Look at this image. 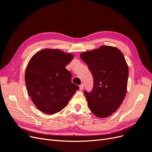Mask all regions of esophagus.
Here are the masks:
<instances>
[{"mask_svg":"<svg viewBox=\"0 0 152 152\" xmlns=\"http://www.w3.org/2000/svg\"><path fill=\"white\" fill-rule=\"evenodd\" d=\"M84 88V84H81L80 86H79V89L80 90H82Z\"/></svg>","mask_w":152,"mask_h":152,"instance_id":"34e87169","label":"esophagus"}]
</instances>
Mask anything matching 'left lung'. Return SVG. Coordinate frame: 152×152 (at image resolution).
Returning a JSON list of instances; mask_svg holds the SVG:
<instances>
[{
  "label": "left lung",
  "mask_w": 152,
  "mask_h": 152,
  "mask_svg": "<svg viewBox=\"0 0 152 152\" xmlns=\"http://www.w3.org/2000/svg\"><path fill=\"white\" fill-rule=\"evenodd\" d=\"M80 56L93 77V90L84 91L89 108L96 117H108L125 98L129 75L126 59L118 49L107 45Z\"/></svg>",
  "instance_id": "1"
}]
</instances>
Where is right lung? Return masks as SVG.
<instances>
[{
    "instance_id": "1",
    "label": "right lung",
    "mask_w": 152,
    "mask_h": 152,
    "mask_svg": "<svg viewBox=\"0 0 152 152\" xmlns=\"http://www.w3.org/2000/svg\"><path fill=\"white\" fill-rule=\"evenodd\" d=\"M73 55L59 49H45L31 58L25 72V83L32 102L41 112L61 111L79 87L72 82L65 68Z\"/></svg>"
}]
</instances>
